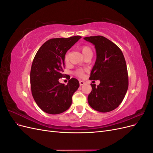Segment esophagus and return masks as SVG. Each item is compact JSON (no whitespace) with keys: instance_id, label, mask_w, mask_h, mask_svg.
Instances as JSON below:
<instances>
[{"instance_id":"1","label":"esophagus","mask_w":153,"mask_h":153,"mask_svg":"<svg viewBox=\"0 0 153 153\" xmlns=\"http://www.w3.org/2000/svg\"><path fill=\"white\" fill-rule=\"evenodd\" d=\"M79 83H80V85H84L85 84V82L84 81H82V80H80L79 81Z\"/></svg>"}]
</instances>
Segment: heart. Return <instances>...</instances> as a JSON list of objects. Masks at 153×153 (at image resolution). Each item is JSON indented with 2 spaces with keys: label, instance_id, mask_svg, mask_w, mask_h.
<instances>
[{
  "label": "heart",
  "instance_id": "obj_1",
  "mask_svg": "<svg viewBox=\"0 0 153 153\" xmlns=\"http://www.w3.org/2000/svg\"><path fill=\"white\" fill-rule=\"evenodd\" d=\"M80 50H81L82 53L84 56L89 52H92V50H91V48L89 47H88V46H82V47L80 48ZM64 60H65L66 62L68 61V60H69V53H66L65 56H64ZM76 74L78 76H82L83 75V70H82V69L78 70L76 72Z\"/></svg>",
  "mask_w": 153,
  "mask_h": 153
}]
</instances>
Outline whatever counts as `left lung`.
Segmentation results:
<instances>
[{
	"instance_id": "1",
	"label": "left lung",
	"mask_w": 153,
	"mask_h": 153,
	"mask_svg": "<svg viewBox=\"0 0 153 153\" xmlns=\"http://www.w3.org/2000/svg\"><path fill=\"white\" fill-rule=\"evenodd\" d=\"M84 39L93 44L96 51V60L89 80L100 81L98 86L91 84L92 91L88 96V103L98 112H110L121 103L128 90L126 61L121 49L105 37L96 36Z\"/></svg>"
}]
</instances>
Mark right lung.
<instances>
[{"instance_id":"add662e5","label":"right lung","mask_w":153,"mask_h":153,"mask_svg":"<svg viewBox=\"0 0 153 153\" xmlns=\"http://www.w3.org/2000/svg\"><path fill=\"white\" fill-rule=\"evenodd\" d=\"M81 38L75 36L49 39L35 55L30 75L32 94L36 104L46 113L61 114L71 105L72 96L79 87V82L72 78L65 85L59 79L64 76L62 72L67 51Z\"/></svg>"}]
</instances>
